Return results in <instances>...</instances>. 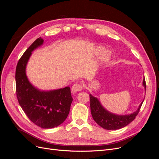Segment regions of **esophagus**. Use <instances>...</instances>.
Masks as SVG:
<instances>
[{
  "mask_svg": "<svg viewBox=\"0 0 159 159\" xmlns=\"http://www.w3.org/2000/svg\"><path fill=\"white\" fill-rule=\"evenodd\" d=\"M83 89V85L80 83H76L72 85L71 91L73 93H75L78 91H81Z\"/></svg>",
  "mask_w": 159,
  "mask_h": 159,
  "instance_id": "esophagus-1",
  "label": "esophagus"
}]
</instances>
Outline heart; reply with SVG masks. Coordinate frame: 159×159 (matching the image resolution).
<instances>
[{
  "mask_svg": "<svg viewBox=\"0 0 159 159\" xmlns=\"http://www.w3.org/2000/svg\"><path fill=\"white\" fill-rule=\"evenodd\" d=\"M96 52H97L98 54H100V53H102L103 52V49L102 48H98L97 50H96ZM108 57H106V58H107Z\"/></svg>",
  "mask_w": 159,
  "mask_h": 159,
  "instance_id": "obj_1",
  "label": "heart"
}]
</instances>
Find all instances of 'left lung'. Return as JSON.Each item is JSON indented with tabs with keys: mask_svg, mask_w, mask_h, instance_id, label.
<instances>
[{
	"mask_svg": "<svg viewBox=\"0 0 159 159\" xmlns=\"http://www.w3.org/2000/svg\"><path fill=\"white\" fill-rule=\"evenodd\" d=\"M143 85L146 88L145 79L143 80ZM91 113L94 121L99 126L107 130H116L127 126L135 119L140 111L143 102L139 105L135 112L127 115H117L112 114L105 110L96 98L89 95Z\"/></svg>",
	"mask_w": 159,
	"mask_h": 159,
	"instance_id": "1",
	"label": "left lung"
}]
</instances>
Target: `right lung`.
Instances as JSON below:
<instances>
[{"label":"right lung","instance_id":"right-lung-1","mask_svg":"<svg viewBox=\"0 0 159 159\" xmlns=\"http://www.w3.org/2000/svg\"><path fill=\"white\" fill-rule=\"evenodd\" d=\"M38 38L24 53L16 68V92L18 103L30 121L43 129L60 125L69 114L72 97L70 87L41 91L33 87L26 75V66L32 52L43 44Z\"/></svg>","mask_w":159,"mask_h":159}]
</instances>
